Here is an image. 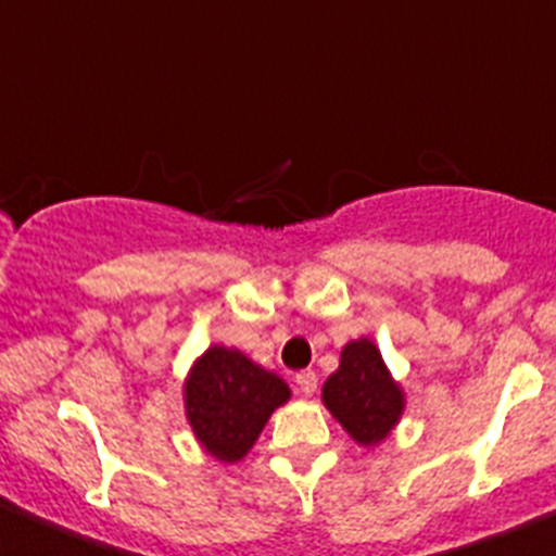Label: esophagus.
I'll return each mask as SVG.
<instances>
[{
  "mask_svg": "<svg viewBox=\"0 0 556 556\" xmlns=\"http://www.w3.org/2000/svg\"><path fill=\"white\" fill-rule=\"evenodd\" d=\"M295 390H299L301 395H312V392L317 390V374H314L312 368L295 374Z\"/></svg>",
  "mask_w": 556,
  "mask_h": 556,
  "instance_id": "esophagus-1",
  "label": "esophagus"
}]
</instances>
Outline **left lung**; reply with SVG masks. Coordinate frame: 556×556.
<instances>
[{"mask_svg":"<svg viewBox=\"0 0 556 556\" xmlns=\"http://www.w3.org/2000/svg\"><path fill=\"white\" fill-rule=\"evenodd\" d=\"M323 401L346 433L363 446L382 441L403 412V395L368 339L350 341L341 366L323 387Z\"/></svg>","mask_w":556,"mask_h":556,"instance_id":"8db88e82","label":"left lung"}]
</instances>
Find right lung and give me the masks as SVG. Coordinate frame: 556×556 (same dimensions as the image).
I'll list each match as a JSON object with an SVG mask.
<instances>
[{
  "label": "right lung",
  "instance_id": "obj_1",
  "mask_svg": "<svg viewBox=\"0 0 556 556\" xmlns=\"http://www.w3.org/2000/svg\"><path fill=\"white\" fill-rule=\"evenodd\" d=\"M290 397L288 384L242 352L212 346L185 384V406L195 439L212 457L237 463L255 444L263 425Z\"/></svg>",
  "mask_w": 556,
  "mask_h": 556
}]
</instances>
